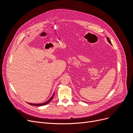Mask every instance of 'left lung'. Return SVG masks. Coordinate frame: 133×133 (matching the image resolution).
I'll return each mask as SVG.
<instances>
[{
    "label": "left lung",
    "mask_w": 133,
    "mask_h": 133,
    "mask_svg": "<svg viewBox=\"0 0 133 133\" xmlns=\"http://www.w3.org/2000/svg\"><path fill=\"white\" fill-rule=\"evenodd\" d=\"M107 41H108V42L111 45V42H110V39H109V38L108 37H107Z\"/></svg>",
    "instance_id": "1"
}]
</instances>
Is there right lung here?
<instances>
[{"instance_id": "right-lung-1", "label": "right lung", "mask_w": 133, "mask_h": 133, "mask_svg": "<svg viewBox=\"0 0 133 133\" xmlns=\"http://www.w3.org/2000/svg\"><path fill=\"white\" fill-rule=\"evenodd\" d=\"M54 93L53 94V95H52L51 97L48 100V101L44 102L43 103H41V104H34V103H28L30 104V105H33V106H43V105H46V104H48V103H49L51 102V100L53 99V98L54 97Z\"/></svg>"}]
</instances>
